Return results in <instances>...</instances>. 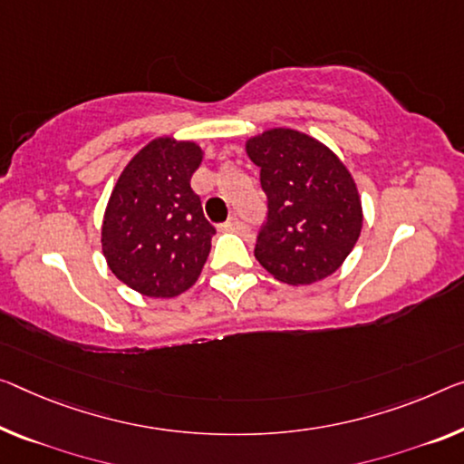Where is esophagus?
<instances>
[{
    "instance_id": "1",
    "label": "esophagus",
    "mask_w": 464,
    "mask_h": 464,
    "mask_svg": "<svg viewBox=\"0 0 464 464\" xmlns=\"http://www.w3.org/2000/svg\"><path fill=\"white\" fill-rule=\"evenodd\" d=\"M219 227H222L224 232H237V230H240V227H242V222H240L238 218H230L226 224H222Z\"/></svg>"
}]
</instances>
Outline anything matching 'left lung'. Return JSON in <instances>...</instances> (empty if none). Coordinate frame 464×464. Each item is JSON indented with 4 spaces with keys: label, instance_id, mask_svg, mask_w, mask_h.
Returning <instances> with one entry per match:
<instances>
[{
    "label": "left lung",
    "instance_id": "1",
    "mask_svg": "<svg viewBox=\"0 0 464 464\" xmlns=\"http://www.w3.org/2000/svg\"><path fill=\"white\" fill-rule=\"evenodd\" d=\"M261 168L267 224L255 256L276 280L304 286L332 276L356 245L362 205L353 174L322 140L295 128H269L246 140Z\"/></svg>",
    "mask_w": 464,
    "mask_h": 464
}]
</instances>
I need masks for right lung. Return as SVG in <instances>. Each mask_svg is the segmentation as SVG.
Wrapping results in <instances>:
<instances>
[{
    "mask_svg": "<svg viewBox=\"0 0 464 464\" xmlns=\"http://www.w3.org/2000/svg\"><path fill=\"white\" fill-rule=\"evenodd\" d=\"M203 161L195 140L158 137L126 163L102 224L111 274L142 296L172 298L198 280L216 234L190 178Z\"/></svg>",
    "mask_w": 464,
    "mask_h": 464,
    "instance_id": "obj_1",
    "label": "right lung"
}]
</instances>
